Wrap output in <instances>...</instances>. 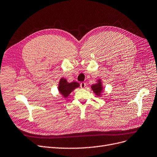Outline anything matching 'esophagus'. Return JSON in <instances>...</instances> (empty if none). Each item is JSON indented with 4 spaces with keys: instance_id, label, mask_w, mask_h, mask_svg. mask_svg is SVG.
I'll return each instance as SVG.
<instances>
[{
    "instance_id": "1",
    "label": "esophagus",
    "mask_w": 157,
    "mask_h": 157,
    "mask_svg": "<svg viewBox=\"0 0 157 157\" xmlns=\"http://www.w3.org/2000/svg\"><path fill=\"white\" fill-rule=\"evenodd\" d=\"M80 86L82 89H85V86H86V83L85 82H82L80 83Z\"/></svg>"
}]
</instances>
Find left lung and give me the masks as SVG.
Returning a JSON list of instances; mask_svg holds the SVG:
<instances>
[{
	"label": "left lung",
	"instance_id": "obj_1",
	"mask_svg": "<svg viewBox=\"0 0 157 157\" xmlns=\"http://www.w3.org/2000/svg\"><path fill=\"white\" fill-rule=\"evenodd\" d=\"M97 82H98L97 83L91 85V89L96 94V95H97L98 96H101L103 90L101 80L99 79H98Z\"/></svg>",
	"mask_w": 157,
	"mask_h": 157
}]
</instances>
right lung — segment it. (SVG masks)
I'll return each instance as SVG.
<instances>
[{"instance_id":"1","label":"right lung","mask_w":157,"mask_h":157,"mask_svg":"<svg viewBox=\"0 0 157 157\" xmlns=\"http://www.w3.org/2000/svg\"><path fill=\"white\" fill-rule=\"evenodd\" d=\"M79 86V84L76 82L68 83L65 78H62L58 85V90L64 98H67L75 89Z\"/></svg>"}]
</instances>
